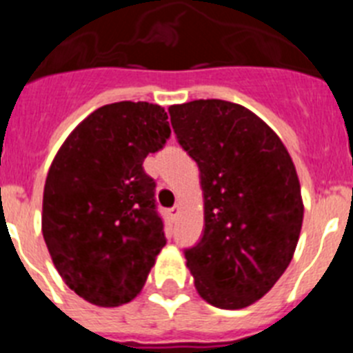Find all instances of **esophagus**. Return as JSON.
Wrapping results in <instances>:
<instances>
[{
	"label": "esophagus",
	"mask_w": 353,
	"mask_h": 353,
	"mask_svg": "<svg viewBox=\"0 0 353 353\" xmlns=\"http://www.w3.org/2000/svg\"><path fill=\"white\" fill-rule=\"evenodd\" d=\"M170 215H171V219H179V215H180V205H174L173 208H170Z\"/></svg>",
	"instance_id": "1"
}]
</instances>
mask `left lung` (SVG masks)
<instances>
[{
    "label": "left lung",
    "instance_id": "8db88e82",
    "mask_svg": "<svg viewBox=\"0 0 353 353\" xmlns=\"http://www.w3.org/2000/svg\"><path fill=\"white\" fill-rule=\"evenodd\" d=\"M168 111L203 189V236L183 251L196 290L221 310L248 307L276 285L297 248L304 205L292 157L244 105L208 99Z\"/></svg>",
    "mask_w": 353,
    "mask_h": 353
}]
</instances>
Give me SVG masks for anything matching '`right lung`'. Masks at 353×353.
I'll use <instances>...</instances> for the list:
<instances>
[{
    "label": "right lung",
    "instance_id": "right-lung-1",
    "mask_svg": "<svg viewBox=\"0 0 353 353\" xmlns=\"http://www.w3.org/2000/svg\"><path fill=\"white\" fill-rule=\"evenodd\" d=\"M164 108L114 102L84 118L49 168L42 233L68 288L102 307L132 301L166 245L143 161L166 145Z\"/></svg>",
    "mask_w": 353,
    "mask_h": 353
}]
</instances>
